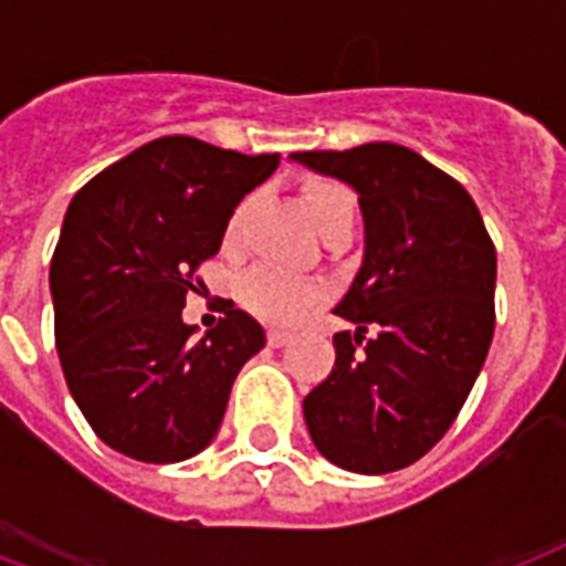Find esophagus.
<instances>
[{
  "label": "esophagus",
  "mask_w": 566,
  "mask_h": 566,
  "mask_svg": "<svg viewBox=\"0 0 566 566\" xmlns=\"http://www.w3.org/2000/svg\"><path fill=\"white\" fill-rule=\"evenodd\" d=\"M291 340V332H284V328H270L266 332V344L270 346H284Z\"/></svg>",
  "instance_id": "obj_1"
}]
</instances>
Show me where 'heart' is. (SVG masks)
Here are the masks:
<instances>
[{
  "mask_svg": "<svg viewBox=\"0 0 566 566\" xmlns=\"http://www.w3.org/2000/svg\"><path fill=\"white\" fill-rule=\"evenodd\" d=\"M247 205L249 202L243 199V202L231 211L229 222H226V234H222V240H226L229 247L238 240ZM302 205H305L311 222H314L319 231L326 229L328 222H335L337 217H346V213L355 211L353 193H349L344 185H337V181L328 179L308 181L305 190H302ZM238 300L249 314H255V317L264 319V323H273V326H293V323H300V319L308 317L311 311L326 300V287L319 282H311V279L282 273V270H275V266H255V270H249L247 275H240Z\"/></svg>",
  "mask_w": 566,
  "mask_h": 566,
  "instance_id": "heart-1",
  "label": "heart"
}]
</instances>
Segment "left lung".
Listing matches in <instances>:
<instances>
[{"mask_svg":"<svg viewBox=\"0 0 566 566\" xmlns=\"http://www.w3.org/2000/svg\"><path fill=\"white\" fill-rule=\"evenodd\" d=\"M358 190L361 273L335 314V367L302 402L311 440L353 473H394L455 422L496 326V249L452 176L399 144L293 153ZM377 337L367 338L366 328Z\"/></svg>","mask_w":566,"mask_h":566,"instance_id":"left-lung-1","label":"left lung"}]
</instances>
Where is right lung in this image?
<instances>
[{
	"label": "right lung",
	"mask_w": 566,
	"mask_h": 566,
	"mask_svg": "<svg viewBox=\"0 0 566 566\" xmlns=\"http://www.w3.org/2000/svg\"><path fill=\"white\" fill-rule=\"evenodd\" d=\"M279 167L188 135L158 137L93 176L66 208L49 287L66 387L96 438L146 464L202 452L264 328L247 311L196 340L181 323L231 211Z\"/></svg>",
	"instance_id": "add662e5"
}]
</instances>
